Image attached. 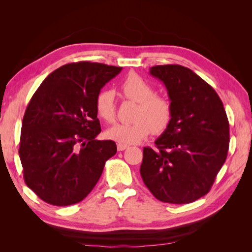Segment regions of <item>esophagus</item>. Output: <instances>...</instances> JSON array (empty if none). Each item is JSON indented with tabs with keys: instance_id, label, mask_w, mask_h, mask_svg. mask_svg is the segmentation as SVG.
Wrapping results in <instances>:
<instances>
[{
	"instance_id": "1",
	"label": "esophagus",
	"mask_w": 252,
	"mask_h": 252,
	"mask_svg": "<svg viewBox=\"0 0 252 252\" xmlns=\"http://www.w3.org/2000/svg\"><path fill=\"white\" fill-rule=\"evenodd\" d=\"M127 148H128V145L121 144V143L118 144V150H119V151H123V150H125V149H127Z\"/></svg>"
}]
</instances>
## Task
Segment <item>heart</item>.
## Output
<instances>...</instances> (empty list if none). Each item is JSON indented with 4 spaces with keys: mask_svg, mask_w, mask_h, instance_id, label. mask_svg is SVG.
Here are the masks:
<instances>
[{
    "mask_svg": "<svg viewBox=\"0 0 252 252\" xmlns=\"http://www.w3.org/2000/svg\"><path fill=\"white\" fill-rule=\"evenodd\" d=\"M121 93L129 100L139 103L132 124H114L106 130L108 139L121 144H138L154 131L164 132L172 119V106L166 97L156 95L150 84L135 73L128 74L120 85ZM95 110L106 122L116 117L113 94L102 90L96 95Z\"/></svg>",
    "mask_w": 252,
    "mask_h": 252,
    "instance_id": "heart-1",
    "label": "heart"
}]
</instances>
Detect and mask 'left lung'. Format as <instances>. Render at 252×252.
<instances>
[{
  "mask_svg": "<svg viewBox=\"0 0 252 252\" xmlns=\"http://www.w3.org/2000/svg\"><path fill=\"white\" fill-rule=\"evenodd\" d=\"M149 72L164 83L172 119L156 140L157 149L144 147L141 177L161 202H194L209 192L226 161V111L216 90L189 68L158 65Z\"/></svg>",
  "mask_w": 252,
  "mask_h": 252,
  "instance_id": "obj_1",
  "label": "left lung"
}]
</instances>
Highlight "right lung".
Returning <instances> with one entry per match:
<instances>
[{"instance_id":"1","label":"right lung","mask_w":252,"mask_h":252,"mask_svg":"<svg viewBox=\"0 0 252 252\" xmlns=\"http://www.w3.org/2000/svg\"><path fill=\"white\" fill-rule=\"evenodd\" d=\"M122 67L78 62L61 66L45 79L22 122L19 155L26 185L56 206L79 203L116 155L111 140L98 141L96 95Z\"/></svg>"}]
</instances>
